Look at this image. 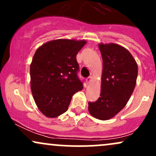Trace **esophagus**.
<instances>
[{
	"label": "esophagus",
	"mask_w": 156,
	"mask_h": 156,
	"mask_svg": "<svg viewBox=\"0 0 156 156\" xmlns=\"http://www.w3.org/2000/svg\"><path fill=\"white\" fill-rule=\"evenodd\" d=\"M92 77H88V78H87V79H86V80H87V83H90L91 80H92Z\"/></svg>",
	"instance_id": "esophagus-1"
}]
</instances>
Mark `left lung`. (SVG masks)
Masks as SVG:
<instances>
[{
    "mask_svg": "<svg viewBox=\"0 0 156 156\" xmlns=\"http://www.w3.org/2000/svg\"><path fill=\"white\" fill-rule=\"evenodd\" d=\"M103 58L101 95L89 102V114L101 120H108L126 105L133 93L138 65L126 48L114 43L98 44Z\"/></svg>",
    "mask_w": 156,
    "mask_h": 156,
    "instance_id": "8db88e82",
    "label": "left lung"
}]
</instances>
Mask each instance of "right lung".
<instances>
[{
	"label": "right lung",
	"mask_w": 156,
	"mask_h": 156,
	"mask_svg": "<svg viewBox=\"0 0 156 156\" xmlns=\"http://www.w3.org/2000/svg\"><path fill=\"white\" fill-rule=\"evenodd\" d=\"M86 43L84 39H55L36 51L30 65L31 89L45 117L55 118L67 112L73 94L83 89L76 55Z\"/></svg>",
	"instance_id": "1"
}]
</instances>
